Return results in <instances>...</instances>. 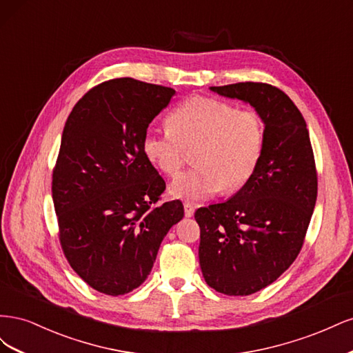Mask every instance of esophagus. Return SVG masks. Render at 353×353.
<instances>
[{
  "instance_id": "34e87169",
  "label": "esophagus",
  "mask_w": 353,
  "mask_h": 353,
  "mask_svg": "<svg viewBox=\"0 0 353 353\" xmlns=\"http://www.w3.org/2000/svg\"><path fill=\"white\" fill-rule=\"evenodd\" d=\"M184 213H185L187 218H191V216L194 215V206H193V203L184 201Z\"/></svg>"
}]
</instances>
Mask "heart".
I'll return each instance as SVG.
<instances>
[{
    "instance_id": "obj_1",
    "label": "heart",
    "mask_w": 353,
    "mask_h": 353,
    "mask_svg": "<svg viewBox=\"0 0 353 353\" xmlns=\"http://www.w3.org/2000/svg\"><path fill=\"white\" fill-rule=\"evenodd\" d=\"M169 126L147 128L143 150L160 172L174 176L185 162L187 148L196 147L197 166L170 184L175 197L205 200L222 188L234 193L249 183L259 165L265 126L258 112L194 95L169 114Z\"/></svg>"
}]
</instances>
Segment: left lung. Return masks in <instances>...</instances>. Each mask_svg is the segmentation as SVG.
<instances>
[{"mask_svg": "<svg viewBox=\"0 0 353 353\" xmlns=\"http://www.w3.org/2000/svg\"><path fill=\"white\" fill-rule=\"evenodd\" d=\"M210 90L249 103L265 125L249 183L194 213L206 283L223 294L249 296L279 279L302 249L318 193L315 159L303 116L280 88L239 82Z\"/></svg>", "mask_w": 353, "mask_h": 353, "instance_id": "8db88e82", "label": "left lung"}]
</instances>
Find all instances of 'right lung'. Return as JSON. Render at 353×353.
Returning <instances> with one entry per match:
<instances>
[{
  "label": "right lung",
  "mask_w": 353,
  "mask_h": 353,
  "mask_svg": "<svg viewBox=\"0 0 353 353\" xmlns=\"http://www.w3.org/2000/svg\"><path fill=\"white\" fill-rule=\"evenodd\" d=\"M175 90L132 78L105 81L74 104L52 170L59 239L94 290L121 296L150 274L160 243L184 216L143 150V137Z\"/></svg>",
  "instance_id": "1"
}]
</instances>
